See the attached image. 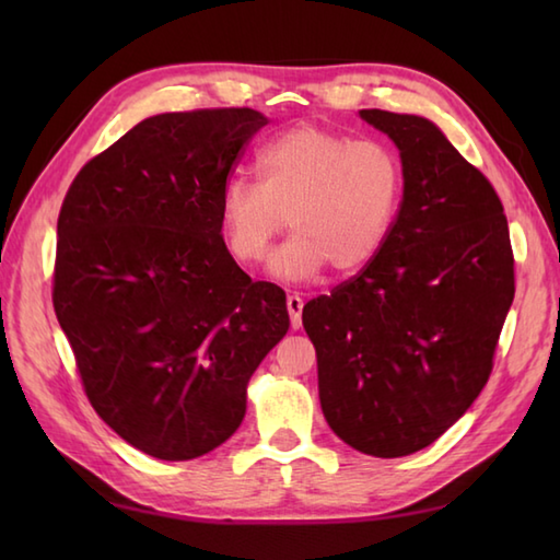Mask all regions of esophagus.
I'll return each mask as SVG.
<instances>
[{
	"label": "esophagus",
	"instance_id": "obj_1",
	"mask_svg": "<svg viewBox=\"0 0 560 560\" xmlns=\"http://www.w3.org/2000/svg\"><path fill=\"white\" fill-rule=\"evenodd\" d=\"M287 307H289V317H291V327L299 329L301 327V313H303V299L301 295H287Z\"/></svg>",
	"mask_w": 560,
	"mask_h": 560
}]
</instances>
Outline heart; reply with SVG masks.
Returning a JSON list of instances; mask_svg holds the SVG:
<instances>
[{
	"instance_id": "1",
	"label": "heart",
	"mask_w": 560,
	"mask_h": 560,
	"mask_svg": "<svg viewBox=\"0 0 560 560\" xmlns=\"http://www.w3.org/2000/svg\"><path fill=\"white\" fill-rule=\"evenodd\" d=\"M259 183L231 177L221 189L219 225L237 265L267 257L287 217L295 231L271 259L281 279H313L331 265L365 267L387 241L401 197V163L383 141L301 125L257 153Z\"/></svg>"
}]
</instances>
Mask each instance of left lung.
<instances>
[{
	"mask_svg": "<svg viewBox=\"0 0 560 560\" xmlns=\"http://www.w3.org/2000/svg\"><path fill=\"white\" fill-rule=\"evenodd\" d=\"M361 117L397 144L404 197L380 253L307 303L303 327L331 431L365 455L404 457L435 443L489 383L515 257L493 185L431 120Z\"/></svg>",
	"mask_w": 560,
	"mask_h": 560,
	"instance_id": "1",
	"label": "left lung"
}]
</instances>
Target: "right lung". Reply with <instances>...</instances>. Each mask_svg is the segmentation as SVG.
Segmentation results:
<instances>
[{"label": "right lung", "mask_w": 560, "mask_h": 560, "mask_svg": "<svg viewBox=\"0 0 560 560\" xmlns=\"http://www.w3.org/2000/svg\"><path fill=\"white\" fill-rule=\"evenodd\" d=\"M267 117L141 120L69 185L52 305L91 407L129 445L185 462L225 443L247 383L289 331L287 293L225 249L221 189Z\"/></svg>", "instance_id": "add662e5"}]
</instances>
